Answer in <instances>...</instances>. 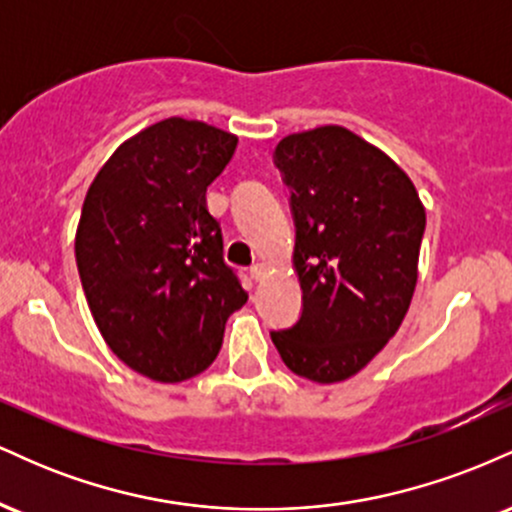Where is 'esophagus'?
<instances>
[{"label": "esophagus", "mask_w": 512, "mask_h": 512, "mask_svg": "<svg viewBox=\"0 0 512 512\" xmlns=\"http://www.w3.org/2000/svg\"><path fill=\"white\" fill-rule=\"evenodd\" d=\"M264 272H267V267H264V262H255L250 267V274H252V279L255 281H260L262 276H264Z\"/></svg>", "instance_id": "1"}]
</instances>
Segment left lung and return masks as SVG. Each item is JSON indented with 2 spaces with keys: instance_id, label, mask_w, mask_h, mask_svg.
I'll use <instances>...</instances> for the list:
<instances>
[{
  "instance_id": "1",
  "label": "left lung",
  "mask_w": 512,
  "mask_h": 512,
  "mask_svg": "<svg viewBox=\"0 0 512 512\" xmlns=\"http://www.w3.org/2000/svg\"><path fill=\"white\" fill-rule=\"evenodd\" d=\"M274 163L291 190L303 313L272 332V342L296 375L339 383L366 368L402 325L419 279L426 209L409 175L346 127L289 134Z\"/></svg>"
}]
</instances>
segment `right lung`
Listing matches in <instances>:
<instances>
[{
    "instance_id": "obj_1",
    "label": "right lung",
    "mask_w": 512,
    "mask_h": 512,
    "mask_svg": "<svg viewBox=\"0 0 512 512\" xmlns=\"http://www.w3.org/2000/svg\"><path fill=\"white\" fill-rule=\"evenodd\" d=\"M238 137L168 117L117 146L88 187L76 267L110 351L158 383L207 370L248 293L223 262L207 187Z\"/></svg>"
}]
</instances>
